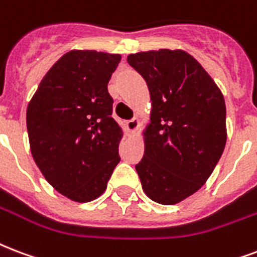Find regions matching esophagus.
I'll return each mask as SVG.
<instances>
[{
    "label": "esophagus",
    "instance_id": "1",
    "mask_svg": "<svg viewBox=\"0 0 257 257\" xmlns=\"http://www.w3.org/2000/svg\"><path fill=\"white\" fill-rule=\"evenodd\" d=\"M140 126V120H137V118H133V120L128 121L126 122V129H128V132L135 133Z\"/></svg>",
    "mask_w": 257,
    "mask_h": 257
}]
</instances>
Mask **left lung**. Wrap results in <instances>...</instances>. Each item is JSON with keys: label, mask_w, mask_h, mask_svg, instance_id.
I'll list each match as a JSON object with an SVG mask.
<instances>
[{"label": "left lung", "mask_w": 257, "mask_h": 257, "mask_svg": "<svg viewBox=\"0 0 257 257\" xmlns=\"http://www.w3.org/2000/svg\"><path fill=\"white\" fill-rule=\"evenodd\" d=\"M126 60L146 79L152 106L136 171L148 198L175 205L206 183L224 152V95L183 50L144 51Z\"/></svg>", "instance_id": "obj_1"}]
</instances>
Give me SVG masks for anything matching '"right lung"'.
Wrapping results in <instances>:
<instances>
[{"mask_svg":"<svg viewBox=\"0 0 257 257\" xmlns=\"http://www.w3.org/2000/svg\"><path fill=\"white\" fill-rule=\"evenodd\" d=\"M120 54L72 50L48 70L27 107L35 163L58 193L85 203L102 195L120 162L124 131L107 83Z\"/></svg>","mask_w":257,"mask_h":257,"instance_id":"1","label":"right lung"}]
</instances>
